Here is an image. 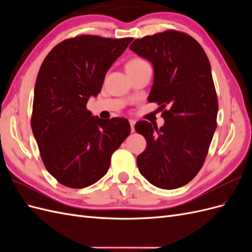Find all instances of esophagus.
<instances>
[{
	"label": "esophagus",
	"instance_id": "obj_1",
	"mask_svg": "<svg viewBox=\"0 0 252 252\" xmlns=\"http://www.w3.org/2000/svg\"><path fill=\"white\" fill-rule=\"evenodd\" d=\"M129 123H130V126H131V132H133V131H134L135 121H134V120H129Z\"/></svg>",
	"mask_w": 252,
	"mask_h": 252
}]
</instances>
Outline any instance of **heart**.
I'll list each match as a JSON object with an SVG mask.
<instances>
[{"mask_svg": "<svg viewBox=\"0 0 252 252\" xmlns=\"http://www.w3.org/2000/svg\"><path fill=\"white\" fill-rule=\"evenodd\" d=\"M144 64H147L144 60L140 58H133L126 64V70L128 69H133V68H138Z\"/></svg>", "mask_w": 252, "mask_h": 252, "instance_id": "b5f03b06", "label": "heart"}]
</instances>
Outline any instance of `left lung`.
<instances>
[{
  "instance_id": "8db88e82",
  "label": "left lung",
  "mask_w": 252,
  "mask_h": 252,
  "mask_svg": "<svg viewBox=\"0 0 252 252\" xmlns=\"http://www.w3.org/2000/svg\"><path fill=\"white\" fill-rule=\"evenodd\" d=\"M130 50L154 67L149 102L158 103L165 121L161 128L147 121L135 131L147 146L136 158L150 184L162 189L186 185L200 171L217 129L218 98L209 60L190 35L168 32L144 36Z\"/></svg>"
}]
</instances>
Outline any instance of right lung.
<instances>
[{"label":"right lung","mask_w":252,"mask_h":252,"mask_svg":"<svg viewBox=\"0 0 252 252\" xmlns=\"http://www.w3.org/2000/svg\"><path fill=\"white\" fill-rule=\"evenodd\" d=\"M131 41L95 35L65 40L40 68L32 128L45 167L64 186L85 188L101 180L111 155L130 133L126 119L94 117L86 105Z\"/></svg>","instance_id":"obj_1"}]
</instances>
